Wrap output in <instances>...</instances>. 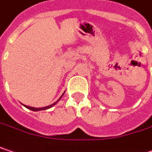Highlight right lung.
<instances>
[{
    "mask_svg": "<svg viewBox=\"0 0 152 152\" xmlns=\"http://www.w3.org/2000/svg\"><path fill=\"white\" fill-rule=\"evenodd\" d=\"M64 94H63V95H64ZM63 95H62V96H63ZM62 96H61V97L59 98V100H60V99L62 98ZM59 100H58V101H57L56 102H54V103H53V104L50 105V106H47V107H39V108H36V107H28V106H25V105H24V106H25V107H26V108H28V109H30V110H31V111H40V110H45V109H48V108H50V107H51L52 106H54V105H55L56 103L58 102Z\"/></svg>",
    "mask_w": 152,
    "mask_h": 152,
    "instance_id": "obj_1",
    "label": "right lung"
}]
</instances>
